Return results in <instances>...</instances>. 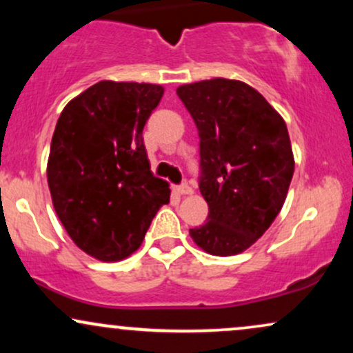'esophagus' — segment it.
Segmentation results:
<instances>
[{
  "label": "esophagus",
  "instance_id": "34e87169",
  "mask_svg": "<svg viewBox=\"0 0 353 353\" xmlns=\"http://www.w3.org/2000/svg\"><path fill=\"white\" fill-rule=\"evenodd\" d=\"M174 192L181 194V196H190V194H194V190L190 185L182 184V185H174Z\"/></svg>",
  "mask_w": 353,
  "mask_h": 353
}]
</instances>
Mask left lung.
<instances>
[{
  "instance_id": "8db88e82",
  "label": "left lung",
  "mask_w": 353,
  "mask_h": 353,
  "mask_svg": "<svg viewBox=\"0 0 353 353\" xmlns=\"http://www.w3.org/2000/svg\"><path fill=\"white\" fill-rule=\"evenodd\" d=\"M199 132L202 197L209 221L189 230L204 252H244L285 202L294 154L285 121L249 84L214 78L177 88Z\"/></svg>"
}]
</instances>
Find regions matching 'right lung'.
Instances as JSON below:
<instances>
[{
  "instance_id": "1",
  "label": "right lung",
  "mask_w": 353,
  "mask_h": 353,
  "mask_svg": "<svg viewBox=\"0 0 353 353\" xmlns=\"http://www.w3.org/2000/svg\"><path fill=\"white\" fill-rule=\"evenodd\" d=\"M164 88L99 81L66 104L48 157L61 224L81 250L116 262L139 249L171 189L154 177L143 129Z\"/></svg>"
}]
</instances>
